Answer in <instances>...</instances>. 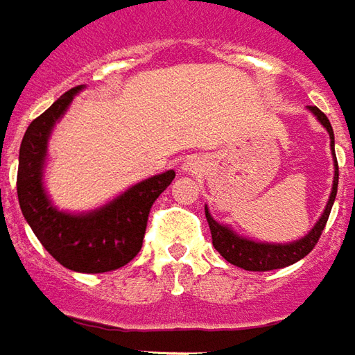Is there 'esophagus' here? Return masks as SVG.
I'll return each instance as SVG.
<instances>
[{
	"label": "esophagus",
	"mask_w": 355,
	"mask_h": 355,
	"mask_svg": "<svg viewBox=\"0 0 355 355\" xmlns=\"http://www.w3.org/2000/svg\"><path fill=\"white\" fill-rule=\"evenodd\" d=\"M183 168H185L187 172L195 173L198 168H200V160H198V158H189V160L185 162V166H183Z\"/></svg>",
	"instance_id": "obj_1"
}]
</instances>
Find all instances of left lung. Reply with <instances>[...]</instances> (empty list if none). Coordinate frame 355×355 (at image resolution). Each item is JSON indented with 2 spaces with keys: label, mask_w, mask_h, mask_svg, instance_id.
Segmentation results:
<instances>
[{
  "label": "left lung",
  "mask_w": 355,
  "mask_h": 355,
  "mask_svg": "<svg viewBox=\"0 0 355 355\" xmlns=\"http://www.w3.org/2000/svg\"><path fill=\"white\" fill-rule=\"evenodd\" d=\"M310 110L318 116L319 122L329 132L331 147H333L334 180L331 197L327 200L325 212L321 214L319 222L311 227V231L306 237L298 239L294 243H286V245H271V243H256V241H250V239L241 237L235 231L230 230L227 225H222V223L216 222L210 216V212H208V208H205L206 220H208L210 233H212L214 248L222 254L227 262L237 266V268H243L246 271H270L281 270V268H286L291 263H296L313 250V246L318 245L319 237H321V233L325 230L329 214H331V208H333L334 197H336V189H338V162H336V155H334V133L329 118L318 107H310Z\"/></svg>",
  "instance_id": "8db88e82"
}]
</instances>
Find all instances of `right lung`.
Wrapping results in <instances>:
<instances>
[{
	"label": "right lung",
	"instance_id": "right-lung-1",
	"mask_svg": "<svg viewBox=\"0 0 355 355\" xmlns=\"http://www.w3.org/2000/svg\"><path fill=\"white\" fill-rule=\"evenodd\" d=\"M82 85L61 95L44 114L32 120L19 153L17 195L22 216L57 262L80 273H105L132 262L141 250L153 202L175 178L173 170L153 175L84 214L57 210L44 189V166L53 125L69 109Z\"/></svg>",
	"mask_w": 355,
	"mask_h": 355
}]
</instances>
